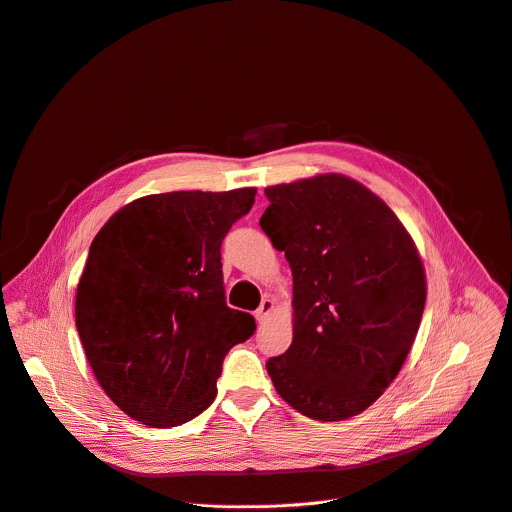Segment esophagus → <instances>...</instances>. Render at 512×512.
Listing matches in <instances>:
<instances>
[{
  "mask_svg": "<svg viewBox=\"0 0 512 512\" xmlns=\"http://www.w3.org/2000/svg\"><path fill=\"white\" fill-rule=\"evenodd\" d=\"M272 311H274V298H272V296H264L262 302H260V309L256 311V321H258L260 325L266 323V321L270 319Z\"/></svg>",
  "mask_w": 512,
  "mask_h": 512,
  "instance_id": "obj_1",
  "label": "esophagus"
}]
</instances>
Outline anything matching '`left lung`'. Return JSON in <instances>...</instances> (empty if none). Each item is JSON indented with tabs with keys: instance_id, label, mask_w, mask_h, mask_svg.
<instances>
[{
	"instance_id": "left-lung-1",
	"label": "left lung",
	"mask_w": 512,
	"mask_h": 512,
	"mask_svg": "<svg viewBox=\"0 0 512 512\" xmlns=\"http://www.w3.org/2000/svg\"><path fill=\"white\" fill-rule=\"evenodd\" d=\"M262 230L292 270V345L266 363L278 395L319 422L365 412L397 377L426 304L420 252L387 203L323 173L264 189Z\"/></svg>"
}]
</instances>
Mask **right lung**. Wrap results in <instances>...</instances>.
I'll return each instance as SVG.
<instances>
[{"label": "right lung", "mask_w": 512, "mask_h": 512, "mask_svg": "<svg viewBox=\"0 0 512 512\" xmlns=\"http://www.w3.org/2000/svg\"><path fill=\"white\" fill-rule=\"evenodd\" d=\"M256 187L139 197L100 228L76 288L90 369L121 410L175 428L214 401L226 353L256 329L226 304L222 240Z\"/></svg>", "instance_id": "right-lung-1"}]
</instances>
